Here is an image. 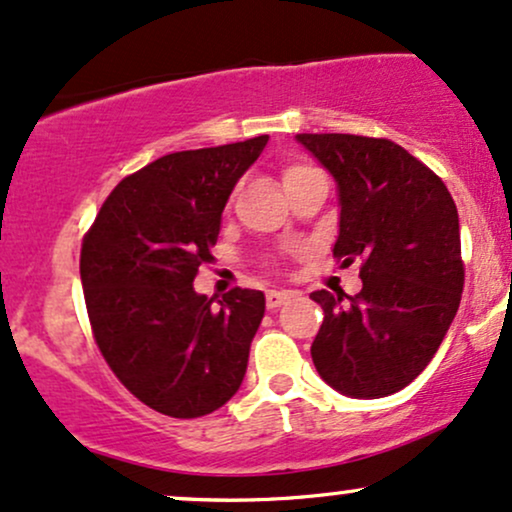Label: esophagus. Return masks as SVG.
Masks as SVG:
<instances>
[{"label": "esophagus", "instance_id": "esophagus-1", "mask_svg": "<svg viewBox=\"0 0 512 512\" xmlns=\"http://www.w3.org/2000/svg\"><path fill=\"white\" fill-rule=\"evenodd\" d=\"M292 297V292H287V290H270L268 294H266V304H268V309L270 311H275L278 309L280 304H285L287 299Z\"/></svg>", "mask_w": 512, "mask_h": 512}]
</instances>
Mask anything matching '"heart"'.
<instances>
[{
    "mask_svg": "<svg viewBox=\"0 0 512 512\" xmlns=\"http://www.w3.org/2000/svg\"><path fill=\"white\" fill-rule=\"evenodd\" d=\"M304 170H311V167H306V165H290L285 172H282V182H285V179H290L292 174H299V172H304Z\"/></svg>",
    "mask_w": 512,
    "mask_h": 512,
    "instance_id": "obj_1",
    "label": "heart"
}]
</instances>
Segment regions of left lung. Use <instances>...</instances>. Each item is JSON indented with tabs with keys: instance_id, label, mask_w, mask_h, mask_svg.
Wrapping results in <instances>:
<instances>
[{
	"instance_id": "obj_1",
	"label": "left lung",
	"mask_w": 512,
	"mask_h": 512,
	"mask_svg": "<svg viewBox=\"0 0 512 512\" xmlns=\"http://www.w3.org/2000/svg\"><path fill=\"white\" fill-rule=\"evenodd\" d=\"M338 184L333 256L362 258V292H311L323 323L311 359L330 388L386 398L426 369L460 306L465 268L453 196L388 138L297 134Z\"/></svg>"
}]
</instances>
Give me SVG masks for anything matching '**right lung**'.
I'll return each instance as SVG.
<instances>
[{
	"label": "right lung",
	"instance_id": "add662e5",
	"mask_svg": "<svg viewBox=\"0 0 512 512\" xmlns=\"http://www.w3.org/2000/svg\"><path fill=\"white\" fill-rule=\"evenodd\" d=\"M268 136L162 155L102 203L81 246V285L102 357L150 410L194 419L242 386L266 297L196 294L234 184Z\"/></svg>",
	"mask_w": 512,
	"mask_h": 512
}]
</instances>
